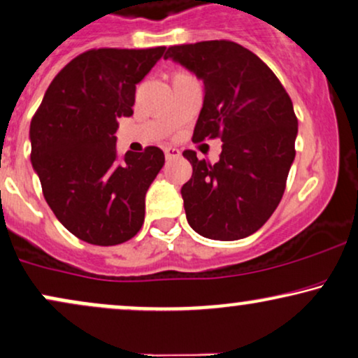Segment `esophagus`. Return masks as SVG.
I'll return each instance as SVG.
<instances>
[{"label": "esophagus", "mask_w": 358, "mask_h": 358, "mask_svg": "<svg viewBox=\"0 0 358 358\" xmlns=\"http://www.w3.org/2000/svg\"><path fill=\"white\" fill-rule=\"evenodd\" d=\"M182 153H180L178 148L175 147H165V157L166 160H171V158H178Z\"/></svg>", "instance_id": "34e87169"}]
</instances>
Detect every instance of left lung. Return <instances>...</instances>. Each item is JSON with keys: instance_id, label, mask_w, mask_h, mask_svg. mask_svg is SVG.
<instances>
[{"instance_id": "1", "label": "left lung", "mask_w": 358, "mask_h": 358, "mask_svg": "<svg viewBox=\"0 0 358 358\" xmlns=\"http://www.w3.org/2000/svg\"><path fill=\"white\" fill-rule=\"evenodd\" d=\"M205 84L193 142L221 138L218 164L185 150L193 175L182 187L187 220L201 236L234 241L256 233L282 198L296 157L297 117L289 94L255 52L233 41L171 46L165 59Z\"/></svg>"}]
</instances>
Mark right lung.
Instances as JSON below:
<instances>
[{
	"label": "right lung",
	"instance_id": "add662e5",
	"mask_svg": "<svg viewBox=\"0 0 358 358\" xmlns=\"http://www.w3.org/2000/svg\"><path fill=\"white\" fill-rule=\"evenodd\" d=\"M148 49H90L52 79L31 120V164L56 218L85 243L115 246L145 218V193L164 152H117L120 117L134 114L135 89L164 56Z\"/></svg>",
	"mask_w": 358,
	"mask_h": 358
}]
</instances>
